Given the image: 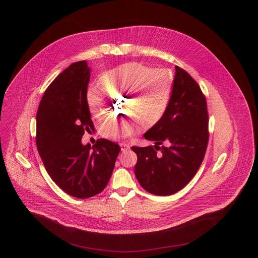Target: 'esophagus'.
<instances>
[{"mask_svg": "<svg viewBox=\"0 0 258 258\" xmlns=\"http://www.w3.org/2000/svg\"><path fill=\"white\" fill-rule=\"evenodd\" d=\"M120 148H121V151H127V150H129L130 149V146L129 145H127V144H125V143H121L120 144Z\"/></svg>", "mask_w": 258, "mask_h": 258, "instance_id": "34e87169", "label": "esophagus"}]
</instances>
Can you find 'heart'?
I'll use <instances>...</instances> for the list:
<instances>
[{
    "label": "heart",
    "mask_w": 258,
    "mask_h": 258,
    "mask_svg": "<svg viewBox=\"0 0 258 258\" xmlns=\"http://www.w3.org/2000/svg\"><path fill=\"white\" fill-rule=\"evenodd\" d=\"M103 83L110 90L128 92L130 99L127 112L134 116L127 120H110L104 123L100 133L107 139L134 135L139 128L137 117L143 125L158 122L166 110L172 88V79L167 72L152 70L140 63H127L111 71L104 75ZM87 101L94 118H106L108 109L103 88L92 86L88 91Z\"/></svg>",
    "instance_id": "1"
}]
</instances>
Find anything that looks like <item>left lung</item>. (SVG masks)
Segmentation results:
<instances>
[{"mask_svg":"<svg viewBox=\"0 0 258 258\" xmlns=\"http://www.w3.org/2000/svg\"><path fill=\"white\" fill-rule=\"evenodd\" d=\"M169 103L160 120L144 134L154 146L132 147L135 176L156 196L182 189L199 170L209 141L206 98L192 77L176 67Z\"/></svg>","mask_w":258,"mask_h":258,"instance_id":"left-lung-1","label":"left lung"}]
</instances>
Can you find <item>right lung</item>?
I'll return each mask as SVG.
<instances>
[{
    "instance_id": "right-lung-1",
    "label": "right lung",
    "mask_w": 258,
    "mask_h": 258,
    "mask_svg": "<svg viewBox=\"0 0 258 258\" xmlns=\"http://www.w3.org/2000/svg\"><path fill=\"white\" fill-rule=\"evenodd\" d=\"M91 69L85 60L71 64L44 91L37 113V147L51 180L78 199L93 197L110 180L120 147L98 139L83 145L94 130L87 102Z\"/></svg>"
}]
</instances>
